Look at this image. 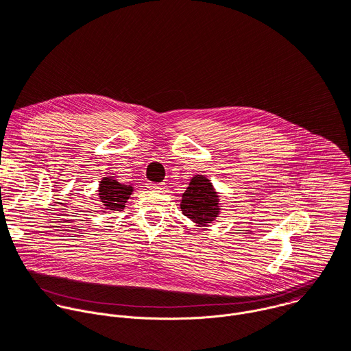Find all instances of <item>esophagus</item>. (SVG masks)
<instances>
[{"label":"esophagus","mask_w":351,"mask_h":351,"mask_svg":"<svg viewBox=\"0 0 351 351\" xmlns=\"http://www.w3.org/2000/svg\"><path fill=\"white\" fill-rule=\"evenodd\" d=\"M147 186L149 189H154V190H164V187H165L164 183H147Z\"/></svg>","instance_id":"obj_1"}]
</instances>
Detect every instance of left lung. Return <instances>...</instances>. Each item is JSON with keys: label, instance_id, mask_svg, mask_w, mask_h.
<instances>
[{"label": "left lung", "instance_id": "1", "mask_svg": "<svg viewBox=\"0 0 351 351\" xmlns=\"http://www.w3.org/2000/svg\"><path fill=\"white\" fill-rule=\"evenodd\" d=\"M180 210L198 226H207L221 214L219 194L204 175H194L182 194Z\"/></svg>", "mask_w": 351, "mask_h": 351}]
</instances>
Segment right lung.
<instances>
[{
    "instance_id": "obj_1",
    "label": "right lung",
    "mask_w": 351,
    "mask_h": 351,
    "mask_svg": "<svg viewBox=\"0 0 351 351\" xmlns=\"http://www.w3.org/2000/svg\"><path fill=\"white\" fill-rule=\"evenodd\" d=\"M132 184H122L114 176H106L98 184V197L103 213L122 211L133 193Z\"/></svg>"
}]
</instances>
